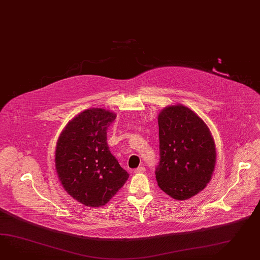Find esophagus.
<instances>
[{"mask_svg": "<svg viewBox=\"0 0 260 260\" xmlns=\"http://www.w3.org/2000/svg\"><path fill=\"white\" fill-rule=\"evenodd\" d=\"M145 171H146V169H145V167H139V168H137L134 172L135 173H145Z\"/></svg>", "mask_w": 260, "mask_h": 260, "instance_id": "1", "label": "esophagus"}]
</instances>
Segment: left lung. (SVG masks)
<instances>
[{
    "label": "left lung",
    "mask_w": 260,
    "mask_h": 260,
    "mask_svg": "<svg viewBox=\"0 0 260 260\" xmlns=\"http://www.w3.org/2000/svg\"><path fill=\"white\" fill-rule=\"evenodd\" d=\"M158 127L157 185L175 200L189 199L211 179L216 163L213 137L205 121L183 105L161 110Z\"/></svg>",
    "instance_id": "1"
}]
</instances>
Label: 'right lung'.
<instances>
[{"label":"right lung","mask_w":260,"mask_h":260,"mask_svg":"<svg viewBox=\"0 0 260 260\" xmlns=\"http://www.w3.org/2000/svg\"><path fill=\"white\" fill-rule=\"evenodd\" d=\"M116 114L89 108L68 122L55 148L60 183L74 199L90 207L105 206L129 177L110 153L107 131Z\"/></svg>","instance_id":"add662e5"}]
</instances>
